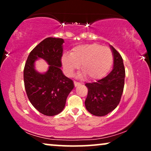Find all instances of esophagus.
I'll list each match as a JSON object with an SVG mask.
<instances>
[{"label":"esophagus","mask_w":151,"mask_h":151,"mask_svg":"<svg viewBox=\"0 0 151 151\" xmlns=\"http://www.w3.org/2000/svg\"><path fill=\"white\" fill-rule=\"evenodd\" d=\"M73 83H74V85H75V86H77L80 85V82H76V81H73Z\"/></svg>","instance_id":"34e87169"}]
</instances>
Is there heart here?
Instances as JSON below:
<instances>
[{"label":"heart","instance_id":"obj_1","mask_svg":"<svg viewBox=\"0 0 151 151\" xmlns=\"http://www.w3.org/2000/svg\"><path fill=\"white\" fill-rule=\"evenodd\" d=\"M113 63V53L109 47L93 43L77 46L71 55L65 54L62 64L67 76L79 67L89 80H98L109 73Z\"/></svg>","mask_w":151,"mask_h":151}]
</instances>
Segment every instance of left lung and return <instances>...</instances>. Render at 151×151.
<instances>
[{
	"label": "left lung",
	"instance_id": "1",
	"mask_svg": "<svg viewBox=\"0 0 151 151\" xmlns=\"http://www.w3.org/2000/svg\"><path fill=\"white\" fill-rule=\"evenodd\" d=\"M113 69L106 77L96 82L86 83L88 94L86 109L96 116H104L117 106L120 102L124 86L125 69L121 55L113 46Z\"/></svg>",
	"mask_w": 151,
	"mask_h": 151
}]
</instances>
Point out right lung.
Wrapping results in <instances>:
<instances>
[{"instance_id": "1", "label": "right lung", "mask_w": 151, "mask_h": 151, "mask_svg": "<svg viewBox=\"0 0 151 151\" xmlns=\"http://www.w3.org/2000/svg\"><path fill=\"white\" fill-rule=\"evenodd\" d=\"M63 38H45L31 51L24 68V88L30 102L39 112L47 116L59 114L65 106L68 95L74 87L72 80L60 69ZM42 58L50 65L48 71L40 74L35 61Z\"/></svg>"}]
</instances>
